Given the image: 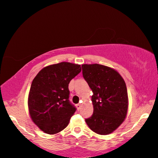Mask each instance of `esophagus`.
<instances>
[{
    "label": "esophagus",
    "mask_w": 158,
    "mask_h": 158,
    "mask_svg": "<svg viewBox=\"0 0 158 158\" xmlns=\"http://www.w3.org/2000/svg\"><path fill=\"white\" fill-rule=\"evenodd\" d=\"M81 106H82V104H81V103L77 104V108L78 110H80L81 108Z\"/></svg>",
    "instance_id": "obj_1"
}]
</instances>
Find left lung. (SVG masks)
Here are the masks:
<instances>
[{
    "label": "left lung",
    "mask_w": 158,
    "mask_h": 158,
    "mask_svg": "<svg viewBox=\"0 0 158 158\" xmlns=\"http://www.w3.org/2000/svg\"><path fill=\"white\" fill-rule=\"evenodd\" d=\"M82 73L91 88L93 114L85 121L100 135L115 131L127 118L129 98L121 74L110 67L98 64H82Z\"/></svg>",
    "instance_id": "8db88e82"
}]
</instances>
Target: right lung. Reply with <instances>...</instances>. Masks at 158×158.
<instances>
[{
	"label": "right lung",
	"mask_w": 158,
	"mask_h": 158,
	"mask_svg": "<svg viewBox=\"0 0 158 158\" xmlns=\"http://www.w3.org/2000/svg\"><path fill=\"white\" fill-rule=\"evenodd\" d=\"M81 71V65L61 62L44 67L34 78L28 109L31 119L41 131L56 134L68 126L76 111L69 100V84Z\"/></svg>",
	"instance_id": "right-lung-1"
}]
</instances>
